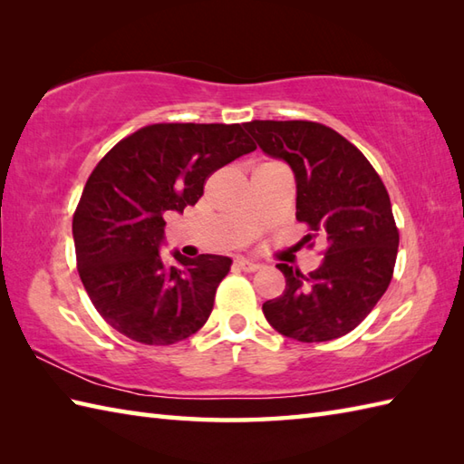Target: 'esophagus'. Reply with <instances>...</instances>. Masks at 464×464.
<instances>
[{
  "label": "esophagus",
  "instance_id": "obj_1",
  "mask_svg": "<svg viewBox=\"0 0 464 464\" xmlns=\"http://www.w3.org/2000/svg\"><path fill=\"white\" fill-rule=\"evenodd\" d=\"M237 267L243 269V271H247V273H253V271H257V269L261 267V265H259L257 261H253V259L239 257V259H237Z\"/></svg>",
  "mask_w": 464,
  "mask_h": 464
}]
</instances>
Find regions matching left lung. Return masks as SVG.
<instances>
[{"label":"left lung","mask_w":464,"mask_h":464,"mask_svg":"<svg viewBox=\"0 0 464 464\" xmlns=\"http://www.w3.org/2000/svg\"><path fill=\"white\" fill-rule=\"evenodd\" d=\"M261 151L291 167L304 241L327 243L323 265L309 273L279 263L281 297L263 303L275 331L301 343L339 339L367 317L395 269L399 231L381 177L357 147L313 121H249Z\"/></svg>","instance_id":"left-lung-1"}]
</instances>
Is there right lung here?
I'll return each instance as SVG.
<instances>
[{"label":"right lung","instance_id":"add662e5","mask_svg":"<svg viewBox=\"0 0 464 464\" xmlns=\"http://www.w3.org/2000/svg\"><path fill=\"white\" fill-rule=\"evenodd\" d=\"M257 150L239 123H157L97 163L73 215L77 271L102 317L143 344L199 331L231 269L223 255H161L165 211L183 213L207 177Z\"/></svg>","mask_w":464,"mask_h":464}]
</instances>
